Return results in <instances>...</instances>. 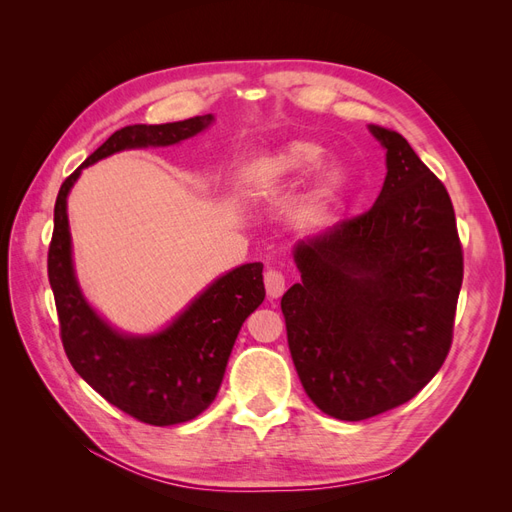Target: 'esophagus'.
I'll return each mask as SVG.
<instances>
[{"mask_svg": "<svg viewBox=\"0 0 512 512\" xmlns=\"http://www.w3.org/2000/svg\"><path fill=\"white\" fill-rule=\"evenodd\" d=\"M265 288H267V294L271 299H277L282 297L284 290H286V277L282 271H275V269H269L265 273Z\"/></svg>", "mask_w": 512, "mask_h": 512, "instance_id": "obj_1", "label": "esophagus"}]
</instances>
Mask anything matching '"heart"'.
<instances>
[{"label":"heart","mask_w":512,"mask_h":512,"mask_svg":"<svg viewBox=\"0 0 512 512\" xmlns=\"http://www.w3.org/2000/svg\"><path fill=\"white\" fill-rule=\"evenodd\" d=\"M327 158V149L314 141H290L277 147L265 162V173L271 188H294V185L312 177ZM350 185V173L344 164H331L322 170L314 192L312 205L318 211L331 209L344 196Z\"/></svg>","instance_id":"heart-1"}]
</instances>
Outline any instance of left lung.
Wrapping results in <instances>:
<instances>
[{
	"label": "left lung",
	"mask_w": 512,
	"mask_h": 512,
	"mask_svg": "<svg viewBox=\"0 0 512 512\" xmlns=\"http://www.w3.org/2000/svg\"><path fill=\"white\" fill-rule=\"evenodd\" d=\"M386 149L374 207L294 245L301 282L282 297L307 397L339 421L410 401L453 342L463 254L451 196L401 134Z\"/></svg>",
	"instance_id": "1"
}]
</instances>
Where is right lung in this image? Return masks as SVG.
Segmentation results:
<instances>
[{
    "label": "right lung",
    "instance_id": "obj_1",
    "mask_svg": "<svg viewBox=\"0 0 512 512\" xmlns=\"http://www.w3.org/2000/svg\"><path fill=\"white\" fill-rule=\"evenodd\" d=\"M211 123L213 115H200L160 126L121 128L61 183L55 200L49 282L68 359L108 404L156 427L192 421L211 406L245 318L265 301L262 262H247L220 275L162 331L121 333L89 305L76 280L68 194L83 168L98 160L126 149L177 145Z\"/></svg>",
    "mask_w": 512,
    "mask_h": 512
}]
</instances>
